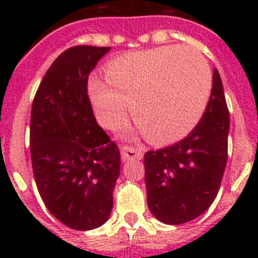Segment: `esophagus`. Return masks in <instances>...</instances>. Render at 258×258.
<instances>
[{
    "label": "esophagus",
    "mask_w": 258,
    "mask_h": 258,
    "mask_svg": "<svg viewBox=\"0 0 258 258\" xmlns=\"http://www.w3.org/2000/svg\"><path fill=\"white\" fill-rule=\"evenodd\" d=\"M121 161H130V159H142L143 154L139 149L131 147V146H121L120 147Z\"/></svg>",
    "instance_id": "esophagus-1"
}]
</instances>
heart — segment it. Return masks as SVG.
Masks as SVG:
<instances>
[{"label": "heart", "mask_w": 258, "mask_h": 258, "mask_svg": "<svg viewBox=\"0 0 258 258\" xmlns=\"http://www.w3.org/2000/svg\"><path fill=\"white\" fill-rule=\"evenodd\" d=\"M105 79L92 76L88 93L97 120L115 128L127 104L146 138L170 145L191 131L204 115L212 92L205 57L180 45L125 54L109 62Z\"/></svg>", "instance_id": "b5f03b06"}]
</instances>
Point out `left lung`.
Wrapping results in <instances>:
<instances>
[{
	"mask_svg": "<svg viewBox=\"0 0 258 258\" xmlns=\"http://www.w3.org/2000/svg\"><path fill=\"white\" fill-rule=\"evenodd\" d=\"M229 109L218 71L208 107L187 137L145 155L150 212L161 222L186 224L210 208L228 159Z\"/></svg>",
	"mask_w": 258,
	"mask_h": 258,
	"instance_id": "left-lung-1",
	"label": "left lung"
}]
</instances>
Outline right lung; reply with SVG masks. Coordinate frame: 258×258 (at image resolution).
Masks as SVG:
<instances>
[{"label":"right lung","instance_id":"add662e5","mask_svg":"<svg viewBox=\"0 0 258 258\" xmlns=\"http://www.w3.org/2000/svg\"><path fill=\"white\" fill-rule=\"evenodd\" d=\"M109 46L78 45L46 71L32 104L30 158L50 214L75 230L96 229L112 210L120 153L97 124L88 76Z\"/></svg>","mask_w":258,"mask_h":258}]
</instances>
